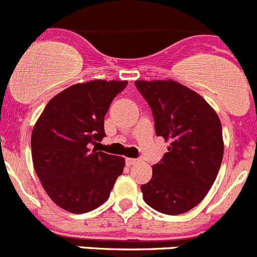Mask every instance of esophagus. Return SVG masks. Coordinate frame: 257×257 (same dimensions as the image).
Instances as JSON below:
<instances>
[{"label": "esophagus", "mask_w": 257, "mask_h": 257, "mask_svg": "<svg viewBox=\"0 0 257 257\" xmlns=\"http://www.w3.org/2000/svg\"><path fill=\"white\" fill-rule=\"evenodd\" d=\"M139 161H140L139 159H131V157H127V159H126V164H127L128 166H131V165H135L136 162H139Z\"/></svg>", "instance_id": "esophagus-1"}]
</instances>
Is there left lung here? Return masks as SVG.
<instances>
[{"label": "left lung", "instance_id": "1", "mask_svg": "<svg viewBox=\"0 0 257 257\" xmlns=\"http://www.w3.org/2000/svg\"><path fill=\"white\" fill-rule=\"evenodd\" d=\"M151 107L155 131L170 146L152 177L141 185L144 200L156 211L180 215L204 200L223 156L222 127L214 108L195 91L172 80L136 81Z\"/></svg>", "mask_w": 257, "mask_h": 257}]
</instances>
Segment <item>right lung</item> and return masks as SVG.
<instances>
[{
    "instance_id": "1",
    "label": "right lung",
    "mask_w": 257,
    "mask_h": 257,
    "mask_svg": "<svg viewBox=\"0 0 257 257\" xmlns=\"http://www.w3.org/2000/svg\"><path fill=\"white\" fill-rule=\"evenodd\" d=\"M127 81L76 83L46 105L31 136L32 161L43 189L56 205L85 214L102 205L125 159L90 150L105 137L103 120Z\"/></svg>"
}]
</instances>
